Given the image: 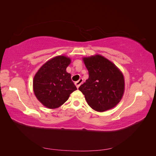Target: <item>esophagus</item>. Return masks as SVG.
<instances>
[{
    "instance_id": "1",
    "label": "esophagus",
    "mask_w": 156,
    "mask_h": 156,
    "mask_svg": "<svg viewBox=\"0 0 156 156\" xmlns=\"http://www.w3.org/2000/svg\"><path fill=\"white\" fill-rule=\"evenodd\" d=\"M83 79H79L77 81L75 82V84L76 85L77 88H78L80 87V85H81V84L83 83Z\"/></svg>"
}]
</instances>
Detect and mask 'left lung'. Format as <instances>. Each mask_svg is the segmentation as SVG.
Here are the masks:
<instances>
[{"mask_svg":"<svg viewBox=\"0 0 156 156\" xmlns=\"http://www.w3.org/2000/svg\"><path fill=\"white\" fill-rule=\"evenodd\" d=\"M83 59L89 77L79 90L84 95L88 105L98 112L115 107L124 92V78L121 71L100 55Z\"/></svg>","mask_w":156,"mask_h":156,"instance_id":"left-lung-1","label":"left lung"}]
</instances>
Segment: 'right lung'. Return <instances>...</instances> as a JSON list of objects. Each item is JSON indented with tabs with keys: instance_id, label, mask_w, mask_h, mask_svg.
Segmentation results:
<instances>
[{
	"instance_id": "1",
	"label": "right lung",
	"mask_w": 156,
	"mask_h": 156,
	"mask_svg": "<svg viewBox=\"0 0 156 156\" xmlns=\"http://www.w3.org/2000/svg\"><path fill=\"white\" fill-rule=\"evenodd\" d=\"M70 63L67 56H55L42 66L34 75L33 90L37 100L45 107H59L77 90L71 74L66 72Z\"/></svg>"
}]
</instances>
